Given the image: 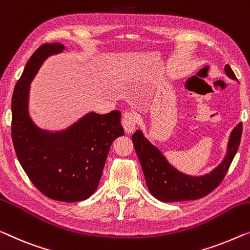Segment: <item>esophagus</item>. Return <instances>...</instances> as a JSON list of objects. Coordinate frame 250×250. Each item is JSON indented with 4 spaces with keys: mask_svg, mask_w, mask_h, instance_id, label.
Masks as SVG:
<instances>
[{
    "mask_svg": "<svg viewBox=\"0 0 250 250\" xmlns=\"http://www.w3.org/2000/svg\"><path fill=\"white\" fill-rule=\"evenodd\" d=\"M137 125V117L132 112H125L122 115V125L125 132L131 133L135 131Z\"/></svg>",
    "mask_w": 250,
    "mask_h": 250,
    "instance_id": "1",
    "label": "esophagus"
}]
</instances>
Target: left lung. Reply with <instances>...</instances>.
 <instances>
[{
  "mask_svg": "<svg viewBox=\"0 0 250 250\" xmlns=\"http://www.w3.org/2000/svg\"><path fill=\"white\" fill-rule=\"evenodd\" d=\"M225 72L230 78L237 80L229 65L225 66ZM241 133L243 124H239L232 130L228 144V152L217 168L204 176L192 177L175 169L166 161L162 152L144 137L143 132L136 131L132 136V143L140 161L149 192L162 202L197 200L208 195L225 178L239 147Z\"/></svg>",
  "mask_w": 250,
  "mask_h": 250,
  "instance_id": "left-lung-1",
  "label": "left lung"
}]
</instances>
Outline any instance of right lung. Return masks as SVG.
Instances as JSON below:
<instances>
[{
    "mask_svg": "<svg viewBox=\"0 0 250 250\" xmlns=\"http://www.w3.org/2000/svg\"><path fill=\"white\" fill-rule=\"evenodd\" d=\"M64 44L43 43L30 57L12 95L11 133L17 157L42 194L62 202L86 200L98 188L113 140L124 136L120 111L88 113L57 133L40 130L28 114L29 86L48 56Z\"/></svg>",
    "mask_w": 250,
    "mask_h": 250,
    "instance_id": "obj_1",
    "label": "right lung"
}]
</instances>
